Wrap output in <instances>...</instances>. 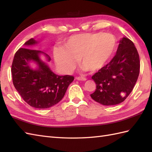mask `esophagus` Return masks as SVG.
<instances>
[{
  "label": "esophagus",
  "instance_id": "esophagus-1",
  "mask_svg": "<svg viewBox=\"0 0 152 152\" xmlns=\"http://www.w3.org/2000/svg\"><path fill=\"white\" fill-rule=\"evenodd\" d=\"M76 79L78 80H81V81H86L87 80L86 78H84V77H80V76L76 77Z\"/></svg>",
  "mask_w": 152,
  "mask_h": 152
}]
</instances>
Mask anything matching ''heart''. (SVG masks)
<instances>
[{"label": "heart", "mask_w": 152, "mask_h": 152, "mask_svg": "<svg viewBox=\"0 0 152 152\" xmlns=\"http://www.w3.org/2000/svg\"><path fill=\"white\" fill-rule=\"evenodd\" d=\"M118 45L114 35L103 32L72 35L64 42L63 48H55V61L64 72L74 69L77 59L83 70L95 72L112 59Z\"/></svg>", "instance_id": "b5f03b06"}]
</instances>
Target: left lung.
I'll return each mask as SVG.
<instances>
[{
    "label": "left lung",
    "instance_id": "left-lung-1",
    "mask_svg": "<svg viewBox=\"0 0 152 152\" xmlns=\"http://www.w3.org/2000/svg\"><path fill=\"white\" fill-rule=\"evenodd\" d=\"M139 55L134 43L127 38L119 41L115 56L93 75L96 90L91 97L104 106L118 104L129 95L140 72Z\"/></svg>",
    "mask_w": 152,
    "mask_h": 152
}]
</instances>
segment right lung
<instances>
[{"mask_svg":"<svg viewBox=\"0 0 152 152\" xmlns=\"http://www.w3.org/2000/svg\"><path fill=\"white\" fill-rule=\"evenodd\" d=\"M37 43L36 40L31 38L24 45L28 46ZM40 53L45 54L48 61L51 60L48 54L40 50L19 48L13 59L11 72L13 83L22 99L34 108H48L57 104L63 98L74 78L70 75L58 76L54 74L40 60ZM31 60L37 63L38 69H30Z\"/></svg>","mask_w":152,"mask_h":152,"instance_id":"obj_1","label":"right lung"}]
</instances>
